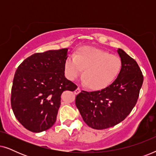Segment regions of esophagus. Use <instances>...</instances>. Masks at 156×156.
Instances as JSON below:
<instances>
[{
    "mask_svg": "<svg viewBox=\"0 0 156 156\" xmlns=\"http://www.w3.org/2000/svg\"><path fill=\"white\" fill-rule=\"evenodd\" d=\"M80 91H81V89L80 88V87H77V88L74 90V94H77L80 93Z\"/></svg>",
    "mask_w": 156,
    "mask_h": 156,
    "instance_id": "esophagus-1",
    "label": "esophagus"
}]
</instances>
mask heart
Returning a JSON list of instances; mask_svg holds the SVG:
<instances>
[{
  "label": "heart",
  "mask_w": 156,
  "mask_h": 156,
  "mask_svg": "<svg viewBox=\"0 0 156 156\" xmlns=\"http://www.w3.org/2000/svg\"><path fill=\"white\" fill-rule=\"evenodd\" d=\"M121 68L120 57L101 49L82 47L65 62V72L74 81L84 71V82L96 90L106 88L115 80Z\"/></svg>",
  "instance_id": "heart-1"
}]
</instances>
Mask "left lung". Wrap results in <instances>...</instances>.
Instances as JSON below:
<instances>
[{"instance_id":"obj_1","label":"left lung","mask_w":156,"mask_h":156,"mask_svg":"<svg viewBox=\"0 0 156 156\" xmlns=\"http://www.w3.org/2000/svg\"><path fill=\"white\" fill-rule=\"evenodd\" d=\"M117 52L121 69L114 82L100 91H82L76 97V106L83 120L94 129H108L124 120L139 97L144 82L141 70L123 50Z\"/></svg>"}]
</instances>
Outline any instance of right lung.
Listing matches in <instances>:
<instances>
[{
    "mask_svg": "<svg viewBox=\"0 0 156 156\" xmlns=\"http://www.w3.org/2000/svg\"><path fill=\"white\" fill-rule=\"evenodd\" d=\"M67 49L35 53L18 66L11 89V107L18 121L39 133L54 125L64 91L77 86L65 76Z\"/></svg>",
    "mask_w": 156,
    "mask_h": 156,
    "instance_id": "add662e5",
    "label": "right lung"
}]
</instances>
